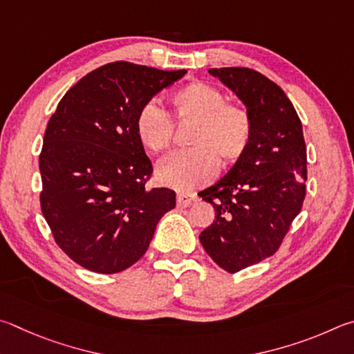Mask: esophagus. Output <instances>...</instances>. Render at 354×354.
I'll use <instances>...</instances> for the list:
<instances>
[{
    "instance_id": "obj_1",
    "label": "esophagus",
    "mask_w": 354,
    "mask_h": 354,
    "mask_svg": "<svg viewBox=\"0 0 354 354\" xmlns=\"http://www.w3.org/2000/svg\"><path fill=\"white\" fill-rule=\"evenodd\" d=\"M194 202H197V197L194 194H187V193L177 194V205L180 208H187L189 205H193Z\"/></svg>"
}]
</instances>
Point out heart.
Masks as SVG:
<instances>
[{
	"mask_svg": "<svg viewBox=\"0 0 354 354\" xmlns=\"http://www.w3.org/2000/svg\"><path fill=\"white\" fill-rule=\"evenodd\" d=\"M180 121H196L188 151H176L155 165L157 180L177 191H193L212 182L224 163H234L250 145L253 121L244 105L227 102L225 93L207 82H193L172 97ZM136 133L149 151L161 152L171 145L174 122L157 99H149L136 115Z\"/></svg>",
	"mask_w": 354,
	"mask_h": 354,
	"instance_id": "b5f03b06",
	"label": "heart"
}]
</instances>
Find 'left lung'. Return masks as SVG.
Returning <instances> with one entry per match:
<instances>
[{
    "label": "left lung",
    "instance_id": "left-lung-1",
    "mask_svg": "<svg viewBox=\"0 0 354 354\" xmlns=\"http://www.w3.org/2000/svg\"><path fill=\"white\" fill-rule=\"evenodd\" d=\"M250 111V145L224 178L199 193L214 207L203 249L230 274L278 250L306 194L301 121L284 91L250 68H212Z\"/></svg>",
    "mask_w": 354,
    "mask_h": 354
}]
</instances>
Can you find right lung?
Returning <instances> with one entry per match:
<instances>
[{
	"instance_id": "obj_1",
	"label": "right lung",
	"mask_w": 354,
	"mask_h": 354,
	"mask_svg": "<svg viewBox=\"0 0 354 354\" xmlns=\"http://www.w3.org/2000/svg\"><path fill=\"white\" fill-rule=\"evenodd\" d=\"M187 70L113 62L66 91L49 120L39 158L41 213L55 243L97 274L126 270L145 255L176 193L146 188L152 174L136 133L142 104Z\"/></svg>"
}]
</instances>
